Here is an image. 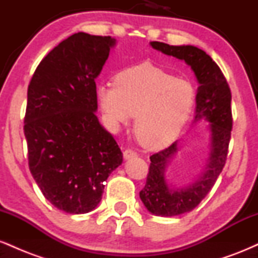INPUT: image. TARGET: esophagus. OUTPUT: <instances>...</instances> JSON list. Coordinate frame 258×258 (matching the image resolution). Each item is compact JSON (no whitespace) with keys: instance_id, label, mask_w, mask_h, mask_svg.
Listing matches in <instances>:
<instances>
[{"instance_id":"34e87169","label":"esophagus","mask_w":258,"mask_h":258,"mask_svg":"<svg viewBox=\"0 0 258 258\" xmlns=\"http://www.w3.org/2000/svg\"><path fill=\"white\" fill-rule=\"evenodd\" d=\"M136 156H137V153L132 149H126L125 152H123V158H125L126 160L131 159V158H136Z\"/></svg>"}]
</instances>
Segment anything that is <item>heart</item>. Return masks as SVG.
<instances>
[{"label":"heart","instance_id":"1","mask_svg":"<svg viewBox=\"0 0 258 258\" xmlns=\"http://www.w3.org/2000/svg\"><path fill=\"white\" fill-rule=\"evenodd\" d=\"M197 92L191 82L176 79L159 68L141 64L120 73L115 85L98 87V100L114 126L136 116L133 131L150 150L171 144L190 115Z\"/></svg>","mask_w":258,"mask_h":258}]
</instances>
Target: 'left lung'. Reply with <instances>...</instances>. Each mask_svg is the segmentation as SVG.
Wrapping results in <instances>:
<instances>
[{
    "mask_svg": "<svg viewBox=\"0 0 258 258\" xmlns=\"http://www.w3.org/2000/svg\"><path fill=\"white\" fill-rule=\"evenodd\" d=\"M153 48L184 60L191 68L199 88L197 93L195 120L210 122L211 154L204 172L193 184L185 188H171L165 178V167L177 153V142L150 156L149 172L139 198L152 214L172 217L194 210L209 194L226 165L232 135V93L220 67L203 49L194 46H170L153 41Z\"/></svg>",
    "mask_w": 258,
    "mask_h": 258,
    "instance_id": "left-lung-1",
    "label": "left lung"
}]
</instances>
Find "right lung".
I'll return each mask as SVG.
<instances>
[{"label": "right lung", "instance_id": "add662e5", "mask_svg": "<svg viewBox=\"0 0 258 258\" xmlns=\"http://www.w3.org/2000/svg\"><path fill=\"white\" fill-rule=\"evenodd\" d=\"M115 40L78 32L44 57L28 87L24 135L29 168L53 206L68 214L96 209L104 182L122 164L99 123L96 80Z\"/></svg>", "mask_w": 258, "mask_h": 258}]
</instances>
